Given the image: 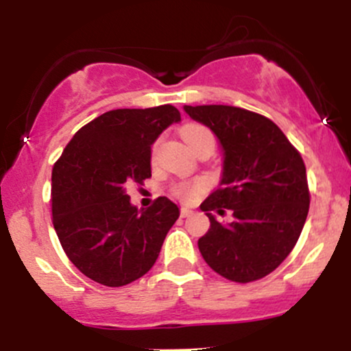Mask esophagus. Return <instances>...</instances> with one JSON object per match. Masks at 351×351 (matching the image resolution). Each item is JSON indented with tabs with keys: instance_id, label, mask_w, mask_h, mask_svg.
<instances>
[{
	"instance_id": "1",
	"label": "esophagus",
	"mask_w": 351,
	"mask_h": 351,
	"mask_svg": "<svg viewBox=\"0 0 351 351\" xmlns=\"http://www.w3.org/2000/svg\"><path fill=\"white\" fill-rule=\"evenodd\" d=\"M191 213H193V211H191V210H190V208H186V206H183V208H182V210H180V215H182V217H183V218L190 217V215H191Z\"/></svg>"
}]
</instances>
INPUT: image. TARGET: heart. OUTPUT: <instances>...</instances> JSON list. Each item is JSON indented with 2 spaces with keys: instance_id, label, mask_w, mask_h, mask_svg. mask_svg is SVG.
Here are the masks:
<instances>
[{
  "instance_id": "heart-1",
  "label": "heart",
  "mask_w": 351,
  "mask_h": 351,
  "mask_svg": "<svg viewBox=\"0 0 351 351\" xmlns=\"http://www.w3.org/2000/svg\"><path fill=\"white\" fill-rule=\"evenodd\" d=\"M206 134H211L210 130L205 128L203 125H198V123H188V125H184L182 128V136L190 146L193 145L195 141H198L199 138L206 136ZM205 186H206L205 182L180 184V186L175 188V193L178 196H182V198H184V199H190V198H193L198 191H202Z\"/></svg>"
}]
</instances>
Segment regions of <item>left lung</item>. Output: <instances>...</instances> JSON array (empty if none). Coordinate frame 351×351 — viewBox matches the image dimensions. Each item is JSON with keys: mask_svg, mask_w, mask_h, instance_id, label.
<instances>
[{"mask_svg": "<svg viewBox=\"0 0 351 351\" xmlns=\"http://www.w3.org/2000/svg\"><path fill=\"white\" fill-rule=\"evenodd\" d=\"M217 134L223 149L219 188L199 205L210 228L198 240L208 267L237 283L269 275L290 255L310 206L302 155L271 119L226 105L183 106ZM232 209L219 223L213 210Z\"/></svg>", "mask_w": 351, "mask_h": 351, "instance_id": "left-lung-1", "label": "left lung"}]
</instances>
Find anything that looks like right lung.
<instances>
[{
  "instance_id": "1",
  "label": "right lung",
  "mask_w": 351,
  "mask_h": 351,
  "mask_svg": "<svg viewBox=\"0 0 351 351\" xmlns=\"http://www.w3.org/2000/svg\"><path fill=\"white\" fill-rule=\"evenodd\" d=\"M180 119L171 105L106 111L75 133L53 167V226L93 282L123 287L155 265L180 210L167 196L138 210L126 186L152 176V145Z\"/></svg>"
}]
</instances>
